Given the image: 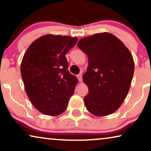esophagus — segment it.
Masks as SVG:
<instances>
[{
  "instance_id": "34e87169",
  "label": "esophagus",
  "mask_w": 151,
  "mask_h": 151,
  "mask_svg": "<svg viewBox=\"0 0 151 151\" xmlns=\"http://www.w3.org/2000/svg\"><path fill=\"white\" fill-rule=\"evenodd\" d=\"M77 77H78V80H79L80 82L82 81V76L81 74H78V75L77 76Z\"/></svg>"
}]
</instances>
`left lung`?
Returning <instances> with one entry per match:
<instances>
[{
    "mask_svg": "<svg viewBox=\"0 0 151 151\" xmlns=\"http://www.w3.org/2000/svg\"><path fill=\"white\" fill-rule=\"evenodd\" d=\"M77 45L88 60L83 75L88 88L84 98L86 109L96 116L112 114L130 89L135 69L133 55L119 38L108 32L80 39Z\"/></svg>",
    "mask_w": 151,
    "mask_h": 151,
    "instance_id": "obj_1",
    "label": "left lung"
}]
</instances>
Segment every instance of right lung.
I'll return each instance as SVG.
<instances>
[{
    "mask_svg": "<svg viewBox=\"0 0 151 151\" xmlns=\"http://www.w3.org/2000/svg\"><path fill=\"white\" fill-rule=\"evenodd\" d=\"M78 38L47 34L34 41L20 65L24 88L32 104L43 114L55 116L67 109L78 79L70 73L65 55Z\"/></svg>",
    "mask_w": 151,
    "mask_h": 151,
    "instance_id": "add662e5",
    "label": "right lung"
}]
</instances>
